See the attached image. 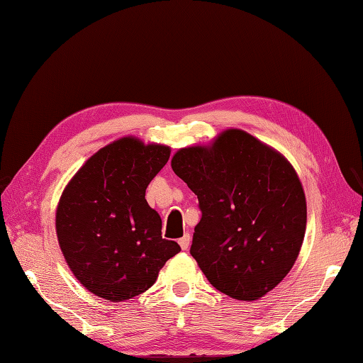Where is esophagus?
Masks as SVG:
<instances>
[{"label": "esophagus", "instance_id": "esophagus-1", "mask_svg": "<svg viewBox=\"0 0 363 363\" xmlns=\"http://www.w3.org/2000/svg\"><path fill=\"white\" fill-rule=\"evenodd\" d=\"M179 245L182 250H187L190 247V234H184V236L179 239Z\"/></svg>", "mask_w": 363, "mask_h": 363}]
</instances>
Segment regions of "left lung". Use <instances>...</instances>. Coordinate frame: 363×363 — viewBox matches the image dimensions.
Instances as JSON below:
<instances>
[{
    "mask_svg": "<svg viewBox=\"0 0 363 363\" xmlns=\"http://www.w3.org/2000/svg\"><path fill=\"white\" fill-rule=\"evenodd\" d=\"M173 172L201 211L190 255L216 289L257 301L274 289L301 252L307 203L289 162L244 130L211 147L181 149Z\"/></svg>",
    "mask_w": 363,
    "mask_h": 363,
    "instance_id": "8db88e82",
    "label": "left lung"
}]
</instances>
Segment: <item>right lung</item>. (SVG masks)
<instances>
[{
    "label": "right lung",
    "instance_id": "right-lung-1",
    "mask_svg": "<svg viewBox=\"0 0 363 363\" xmlns=\"http://www.w3.org/2000/svg\"><path fill=\"white\" fill-rule=\"evenodd\" d=\"M168 159L167 146L121 138L92 155L64 190L56 234L70 271L92 294L132 299L181 252L162 238V220L145 198Z\"/></svg>",
    "mask_w": 363,
    "mask_h": 363
}]
</instances>
